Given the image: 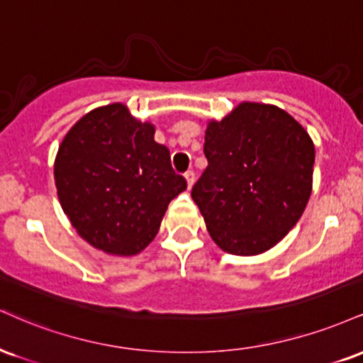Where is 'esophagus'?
Returning a JSON list of instances; mask_svg holds the SVG:
<instances>
[{
    "mask_svg": "<svg viewBox=\"0 0 363 363\" xmlns=\"http://www.w3.org/2000/svg\"><path fill=\"white\" fill-rule=\"evenodd\" d=\"M194 179H196V176H194V170L193 169H189L186 172V181H187V189H191V187H193V184H194Z\"/></svg>",
    "mask_w": 363,
    "mask_h": 363,
    "instance_id": "esophagus-1",
    "label": "esophagus"
}]
</instances>
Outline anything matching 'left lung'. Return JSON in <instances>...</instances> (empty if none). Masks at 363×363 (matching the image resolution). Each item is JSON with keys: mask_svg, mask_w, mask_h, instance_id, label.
<instances>
[{"mask_svg": "<svg viewBox=\"0 0 363 363\" xmlns=\"http://www.w3.org/2000/svg\"><path fill=\"white\" fill-rule=\"evenodd\" d=\"M204 155L191 196L221 250L257 255L298 223L311 194L314 145L289 113L238 104L208 125Z\"/></svg>", "mask_w": 363, "mask_h": 363, "instance_id": "obj_1", "label": "left lung"}]
</instances>
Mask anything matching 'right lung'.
<instances>
[{
	"label": "right lung",
	"mask_w": 363,
	"mask_h": 363,
	"mask_svg": "<svg viewBox=\"0 0 363 363\" xmlns=\"http://www.w3.org/2000/svg\"><path fill=\"white\" fill-rule=\"evenodd\" d=\"M154 133V125L115 103L82 116L60 143L54 167L60 206L77 233L99 250L142 252L170 201L187 187Z\"/></svg>",
	"instance_id": "right-lung-1"
}]
</instances>
